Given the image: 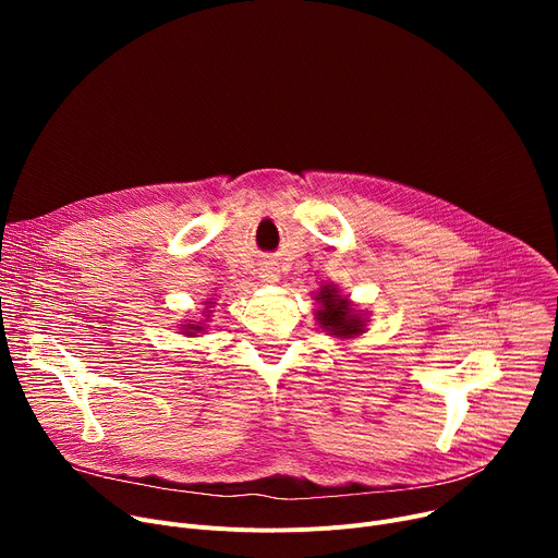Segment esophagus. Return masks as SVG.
I'll use <instances>...</instances> for the list:
<instances>
[{"mask_svg":"<svg viewBox=\"0 0 558 558\" xmlns=\"http://www.w3.org/2000/svg\"><path fill=\"white\" fill-rule=\"evenodd\" d=\"M259 278H262L264 282H276L280 276H278V269L274 267V264H264Z\"/></svg>","mask_w":558,"mask_h":558,"instance_id":"34e87169","label":"esophagus"}]
</instances>
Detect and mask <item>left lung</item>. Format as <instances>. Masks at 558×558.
I'll return each mask as SVG.
<instances>
[{"instance_id": "8db88e82", "label": "left lung", "mask_w": 558, "mask_h": 558, "mask_svg": "<svg viewBox=\"0 0 558 558\" xmlns=\"http://www.w3.org/2000/svg\"><path fill=\"white\" fill-rule=\"evenodd\" d=\"M316 301L320 303L316 316L326 330H330L337 337H355L362 332L364 320L355 316V310L348 305V299H341L337 294V289L324 287L318 291Z\"/></svg>"}]
</instances>
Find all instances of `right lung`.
Wrapping results in <instances>:
<instances>
[{
  "label": "right lung",
  "instance_id": "add662e5",
  "mask_svg": "<svg viewBox=\"0 0 558 558\" xmlns=\"http://www.w3.org/2000/svg\"><path fill=\"white\" fill-rule=\"evenodd\" d=\"M198 330H201V326H194V324L187 326V332H190V335H194V332H198Z\"/></svg>",
  "mask_w": 558,
  "mask_h": 558
}]
</instances>
